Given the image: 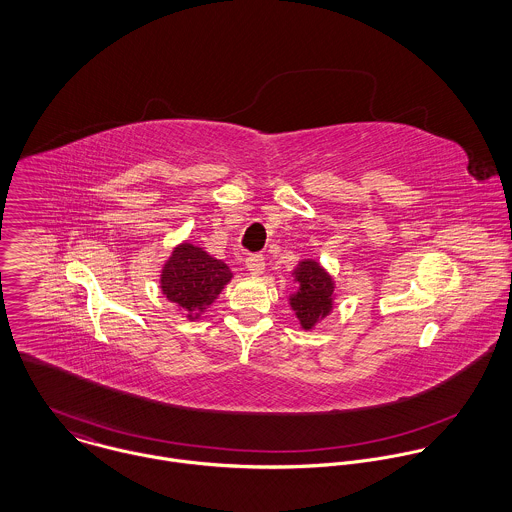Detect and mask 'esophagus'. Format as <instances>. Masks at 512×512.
I'll use <instances>...</instances> for the list:
<instances>
[{"label":"esophagus","instance_id":"34e87169","mask_svg":"<svg viewBox=\"0 0 512 512\" xmlns=\"http://www.w3.org/2000/svg\"><path fill=\"white\" fill-rule=\"evenodd\" d=\"M246 268H248V272L254 274V276L262 274L264 268H266L264 256H262V254H252V256H248V258H246Z\"/></svg>","mask_w":512,"mask_h":512}]
</instances>
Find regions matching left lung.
Instances as JSON below:
<instances>
[{"label": "left lung", "instance_id": "left-lung-1", "mask_svg": "<svg viewBox=\"0 0 512 512\" xmlns=\"http://www.w3.org/2000/svg\"><path fill=\"white\" fill-rule=\"evenodd\" d=\"M293 276L299 284L297 293H293L290 303L303 329H311L319 319L329 315L333 307V282L327 272L311 260L301 262Z\"/></svg>", "mask_w": 512, "mask_h": 512}]
</instances>
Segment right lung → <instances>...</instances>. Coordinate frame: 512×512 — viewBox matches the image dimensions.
I'll use <instances>...</instances> for the list:
<instances>
[{"instance_id":"1","label":"right lung","mask_w":512,"mask_h":512,"mask_svg":"<svg viewBox=\"0 0 512 512\" xmlns=\"http://www.w3.org/2000/svg\"><path fill=\"white\" fill-rule=\"evenodd\" d=\"M230 278L232 272L224 262L185 242L173 250L163 266L161 292L169 301L189 311L193 319V311H203L211 305Z\"/></svg>"}]
</instances>
